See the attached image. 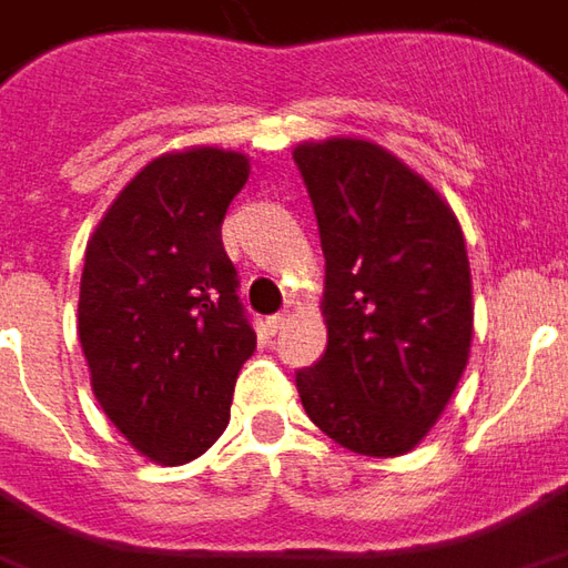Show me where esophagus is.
Instances as JSON below:
<instances>
[{"mask_svg": "<svg viewBox=\"0 0 568 568\" xmlns=\"http://www.w3.org/2000/svg\"><path fill=\"white\" fill-rule=\"evenodd\" d=\"M287 322H291V312H277V315H268V318H265V324H268V331H272V334H277V331H281Z\"/></svg>", "mask_w": 568, "mask_h": 568, "instance_id": "obj_1", "label": "esophagus"}]
</instances>
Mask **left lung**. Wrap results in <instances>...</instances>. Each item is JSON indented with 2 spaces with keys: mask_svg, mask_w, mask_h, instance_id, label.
Segmentation results:
<instances>
[{
  "mask_svg": "<svg viewBox=\"0 0 568 568\" xmlns=\"http://www.w3.org/2000/svg\"><path fill=\"white\" fill-rule=\"evenodd\" d=\"M324 250L327 349L296 371L312 424L367 457L410 452L467 367L473 284L455 213L362 139L293 151Z\"/></svg>",
  "mask_w": 568,
  "mask_h": 568,
  "instance_id": "8db88e82",
  "label": "left lung"
}]
</instances>
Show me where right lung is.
Masks as SVG:
<instances>
[{
    "label": "right lung",
    "mask_w": 568,
    "mask_h": 568,
    "mask_svg": "<svg viewBox=\"0 0 568 568\" xmlns=\"http://www.w3.org/2000/svg\"><path fill=\"white\" fill-rule=\"evenodd\" d=\"M244 154L191 148L151 160L85 246L80 343L111 424L158 464H187L222 436L256 331L222 246L246 185Z\"/></svg>",
    "instance_id": "right-lung-1"
}]
</instances>
